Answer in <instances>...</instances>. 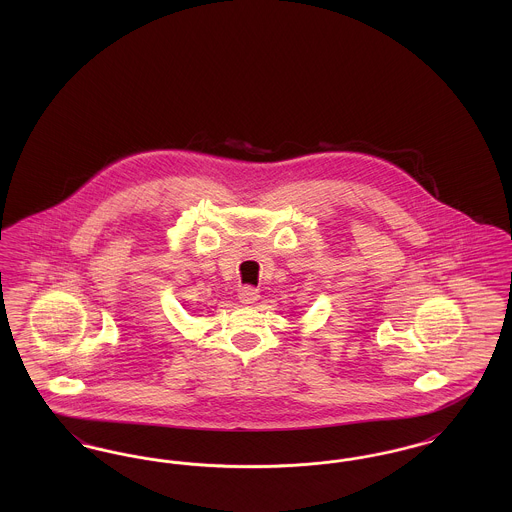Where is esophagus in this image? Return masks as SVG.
Masks as SVG:
<instances>
[{
  "label": "esophagus",
  "instance_id": "esophagus-1",
  "mask_svg": "<svg viewBox=\"0 0 512 512\" xmlns=\"http://www.w3.org/2000/svg\"><path fill=\"white\" fill-rule=\"evenodd\" d=\"M259 290L257 288H251V286H244V288H240V293H238V299L244 303V305H251V303H255V301H259Z\"/></svg>",
  "mask_w": 512,
  "mask_h": 512
}]
</instances>
